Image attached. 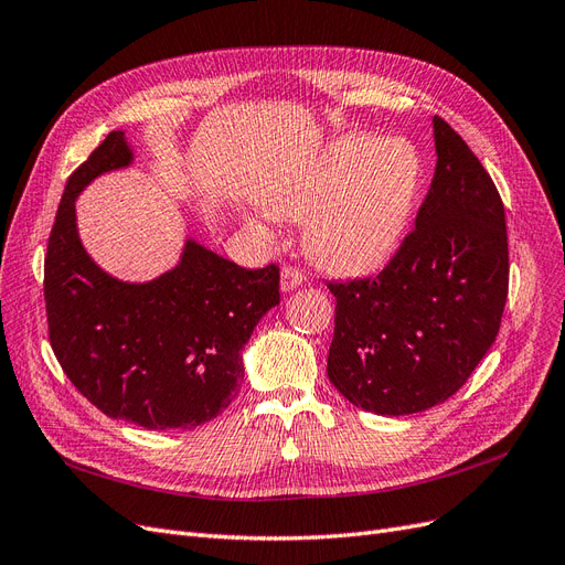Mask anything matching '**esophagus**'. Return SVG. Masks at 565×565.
Masks as SVG:
<instances>
[{"label":"esophagus","instance_id":"1","mask_svg":"<svg viewBox=\"0 0 565 565\" xmlns=\"http://www.w3.org/2000/svg\"><path fill=\"white\" fill-rule=\"evenodd\" d=\"M303 280H306V276L299 268L282 266V270H280V289H282V292H292V289H297Z\"/></svg>","mask_w":565,"mask_h":565}]
</instances>
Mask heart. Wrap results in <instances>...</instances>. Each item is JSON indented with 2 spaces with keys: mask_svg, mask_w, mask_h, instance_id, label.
Here are the masks:
<instances>
[{
  "mask_svg": "<svg viewBox=\"0 0 565 565\" xmlns=\"http://www.w3.org/2000/svg\"><path fill=\"white\" fill-rule=\"evenodd\" d=\"M422 185V158L405 139L353 134L273 193L278 216H309L306 247L334 273H370L401 247Z\"/></svg>",
  "mask_w": 565,
  "mask_h": 565,
  "instance_id": "1",
  "label": "heart"
}]
</instances>
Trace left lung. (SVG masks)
I'll list each match as a JSON object with an SVG mask.
<instances>
[{"label":"left lung","mask_w":565,"mask_h":565,"mask_svg":"<svg viewBox=\"0 0 565 565\" xmlns=\"http://www.w3.org/2000/svg\"><path fill=\"white\" fill-rule=\"evenodd\" d=\"M436 172L398 252L337 299L328 377L355 407L415 415L448 401L492 347L509 292L504 204L465 139L434 117Z\"/></svg>","instance_id":"left-lung-1"}]
</instances>
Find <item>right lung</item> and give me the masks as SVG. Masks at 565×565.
<instances>
[{
    "label": "right lung",
    "instance_id": "obj_1",
    "mask_svg": "<svg viewBox=\"0 0 565 565\" xmlns=\"http://www.w3.org/2000/svg\"><path fill=\"white\" fill-rule=\"evenodd\" d=\"M131 160L125 131H110L67 179L44 259L49 341L104 415L150 431L195 429L235 398L247 339L280 303V270H247L188 241L156 280L108 276L79 243L75 198Z\"/></svg>",
    "mask_w": 565,
    "mask_h": 565
}]
</instances>
